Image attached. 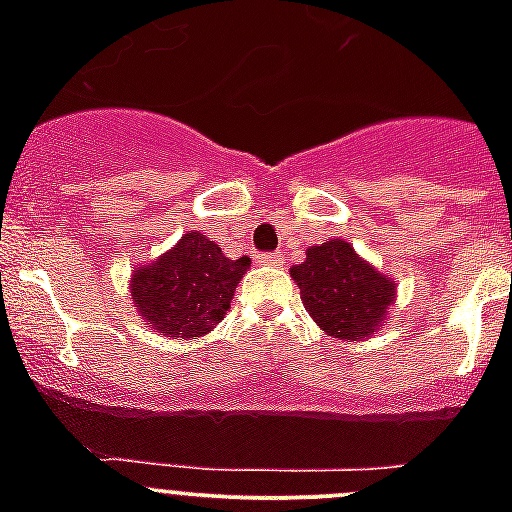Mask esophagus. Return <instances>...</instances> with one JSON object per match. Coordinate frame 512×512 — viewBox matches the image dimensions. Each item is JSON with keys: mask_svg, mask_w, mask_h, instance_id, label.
Listing matches in <instances>:
<instances>
[{"mask_svg": "<svg viewBox=\"0 0 512 512\" xmlns=\"http://www.w3.org/2000/svg\"><path fill=\"white\" fill-rule=\"evenodd\" d=\"M256 261L264 266H282L284 264V253L282 251H274V253H259Z\"/></svg>", "mask_w": 512, "mask_h": 512, "instance_id": "esophagus-1", "label": "esophagus"}]
</instances>
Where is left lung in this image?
Returning a JSON list of instances; mask_svg holds the SVG:
<instances>
[{
  "label": "left lung",
  "mask_w": 512,
  "mask_h": 512,
  "mask_svg": "<svg viewBox=\"0 0 512 512\" xmlns=\"http://www.w3.org/2000/svg\"><path fill=\"white\" fill-rule=\"evenodd\" d=\"M310 318L338 341H359L379 330L395 302V282L366 264L343 238L310 246L292 266Z\"/></svg>",
  "instance_id": "1"
}]
</instances>
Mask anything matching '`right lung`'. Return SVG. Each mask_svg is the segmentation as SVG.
Wrapping results in <instances>:
<instances>
[{"label": "right lung", "instance_id": "right-lung-1", "mask_svg": "<svg viewBox=\"0 0 512 512\" xmlns=\"http://www.w3.org/2000/svg\"><path fill=\"white\" fill-rule=\"evenodd\" d=\"M248 266V256L228 259L207 235L189 230L171 251L135 269L130 297L146 328L176 341H192L228 315Z\"/></svg>", "mask_w": 512, "mask_h": 512}]
</instances>
